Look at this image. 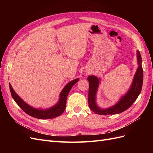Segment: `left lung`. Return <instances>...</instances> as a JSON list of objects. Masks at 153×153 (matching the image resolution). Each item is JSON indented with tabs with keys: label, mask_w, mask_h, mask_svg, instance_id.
Masks as SVG:
<instances>
[{
	"label": "left lung",
	"mask_w": 153,
	"mask_h": 153,
	"mask_svg": "<svg viewBox=\"0 0 153 153\" xmlns=\"http://www.w3.org/2000/svg\"><path fill=\"white\" fill-rule=\"evenodd\" d=\"M137 62L138 66L134 76L131 85L126 94L122 96L118 102L108 108L102 109L97 105L96 101V95L98 89L100 78L96 76H89L87 80L89 82V94H88V103L91 110L99 115H110L121 113L126 110L133 105L139 96L143 84V69L142 67V57L139 51L137 52Z\"/></svg>",
	"instance_id": "8db88e82"
}]
</instances>
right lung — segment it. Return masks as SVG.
I'll list each match as a JSON object with an SVG mask.
<instances>
[{"instance_id": "add662e5", "label": "right lung", "mask_w": 153, "mask_h": 153, "mask_svg": "<svg viewBox=\"0 0 153 153\" xmlns=\"http://www.w3.org/2000/svg\"><path fill=\"white\" fill-rule=\"evenodd\" d=\"M79 80V78L73 80L69 82L68 84L64 87V89L60 94V98L58 103L53 106L52 107L47 109H37L33 108L32 106L27 104L25 101L20 98L15 91L13 90L12 86L10 83V89L11 91V94L14 100L18 104V105L24 110L26 114L30 115V116L40 119H52L59 116L61 115L64 111L65 110L66 106V100L68 95V93L70 91L72 87L75 85L76 83Z\"/></svg>"}]
</instances>
